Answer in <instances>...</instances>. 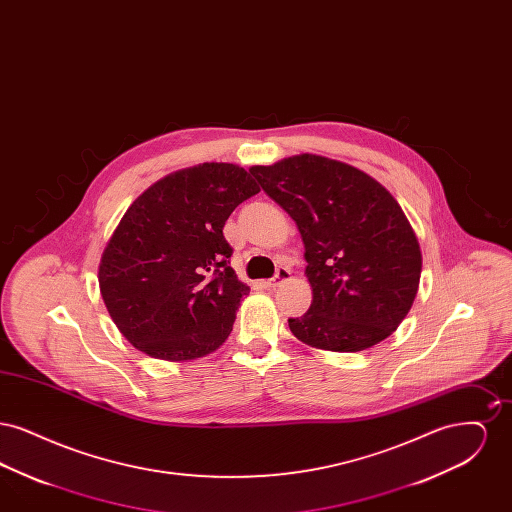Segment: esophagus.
I'll return each instance as SVG.
<instances>
[{"instance_id":"esophagus-1","label":"esophagus","mask_w":512,"mask_h":512,"mask_svg":"<svg viewBox=\"0 0 512 512\" xmlns=\"http://www.w3.org/2000/svg\"><path fill=\"white\" fill-rule=\"evenodd\" d=\"M290 278H292V272H290V268L280 267L278 268V272H276V276H274V278H270V280H267L265 284H267L268 288H276V286H280V284L288 282Z\"/></svg>"}]
</instances>
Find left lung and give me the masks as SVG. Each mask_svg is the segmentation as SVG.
<instances>
[{
    "label": "left lung",
    "mask_w": 512,
    "mask_h": 512,
    "mask_svg": "<svg viewBox=\"0 0 512 512\" xmlns=\"http://www.w3.org/2000/svg\"><path fill=\"white\" fill-rule=\"evenodd\" d=\"M249 172L297 224L305 245L309 311L290 318L309 347L357 353L391 336L409 315L422 253L395 197L372 176L313 153Z\"/></svg>",
    "instance_id": "1"
}]
</instances>
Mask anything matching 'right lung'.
I'll return each mask as SVG.
<instances>
[{
    "label": "right lung",
    "instance_id": "obj_1",
    "mask_svg": "<svg viewBox=\"0 0 512 512\" xmlns=\"http://www.w3.org/2000/svg\"><path fill=\"white\" fill-rule=\"evenodd\" d=\"M259 186L232 163L171 172L138 195L101 253L103 303L136 349L184 363L217 351L249 286L222 228Z\"/></svg>",
    "mask_w": 512,
    "mask_h": 512
}]
</instances>
